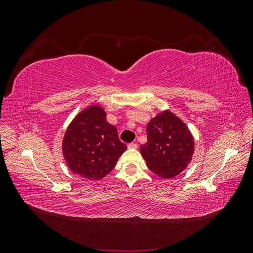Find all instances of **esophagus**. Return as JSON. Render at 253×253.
I'll return each instance as SVG.
<instances>
[{
    "label": "esophagus",
    "instance_id": "esophagus-1",
    "mask_svg": "<svg viewBox=\"0 0 253 253\" xmlns=\"http://www.w3.org/2000/svg\"><path fill=\"white\" fill-rule=\"evenodd\" d=\"M127 147H128L129 149H137V147H138V144H137L136 142H129V143L127 144Z\"/></svg>",
    "mask_w": 253,
    "mask_h": 253
}]
</instances>
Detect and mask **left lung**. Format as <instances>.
Here are the masks:
<instances>
[{"label":"left lung","instance_id":"8db88e82","mask_svg":"<svg viewBox=\"0 0 253 253\" xmlns=\"http://www.w3.org/2000/svg\"><path fill=\"white\" fill-rule=\"evenodd\" d=\"M148 141L140 145L149 169L163 178H172L186 169L193 155L192 135L171 112H164L147 125Z\"/></svg>","mask_w":253,"mask_h":253}]
</instances>
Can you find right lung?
Returning <instances> with one entry per match:
<instances>
[{
    "instance_id": "1",
    "label": "right lung",
    "mask_w": 253,
    "mask_h": 253,
    "mask_svg": "<svg viewBox=\"0 0 253 253\" xmlns=\"http://www.w3.org/2000/svg\"><path fill=\"white\" fill-rule=\"evenodd\" d=\"M63 155L71 171L87 179H101L126 150L117 128L106 121L98 105L81 112L68 126L63 139Z\"/></svg>"
}]
</instances>
